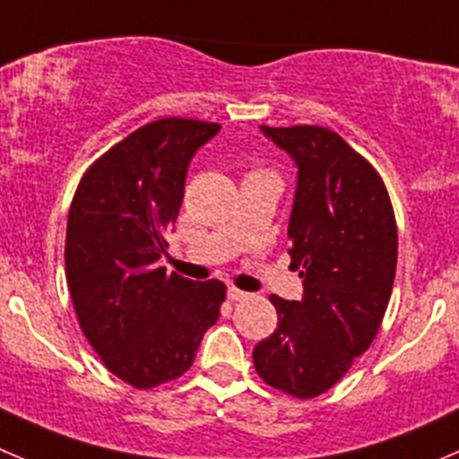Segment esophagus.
Wrapping results in <instances>:
<instances>
[{
	"instance_id": "obj_1",
	"label": "esophagus",
	"mask_w": 459,
	"mask_h": 459,
	"mask_svg": "<svg viewBox=\"0 0 459 459\" xmlns=\"http://www.w3.org/2000/svg\"><path fill=\"white\" fill-rule=\"evenodd\" d=\"M244 298H248L247 291H242V289L238 287H229V300H244Z\"/></svg>"
}]
</instances>
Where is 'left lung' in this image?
Wrapping results in <instances>:
<instances>
[{"mask_svg":"<svg viewBox=\"0 0 459 459\" xmlns=\"http://www.w3.org/2000/svg\"><path fill=\"white\" fill-rule=\"evenodd\" d=\"M260 130L298 168L289 269L300 271L305 296H269L278 327L255 345L253 366L271 388L314 399L345 377L379 332L397 271V221L379 172L336 132Z\"/></svg>","mask_w":459,"mask_h":459,"instance_id":"obj_1","label":"left lung"}]
</instances>
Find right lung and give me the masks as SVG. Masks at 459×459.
Masks as SVG:
<instances>
[{
	"label": "right lung",
	"instance_id": "right-lung-1",
	"mask_svg": "<svg viewBox=\"0 0 459 459\" xmlns=\"http://www.w3.org/2000/svg\"><path fill=\"white\" fill-rule=\"evenodd\" d=\"M217 123L159 118L89 166L66 221V284L107 370L139 390L184 375L220 318L226 284L166 273L159 257L184 202L188 163Z\"/></svg>",
	"mask_w": 459,
	"mask_h": 459
}]
</instances>
